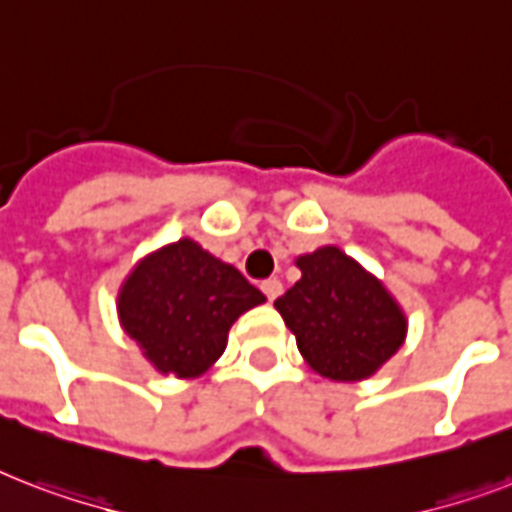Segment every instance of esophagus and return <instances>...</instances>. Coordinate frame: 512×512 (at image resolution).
I'll return each instance as SVG.
<instances>
[{
    "mask_svg": "<svg viewBox=\"0 0 512 512\" xmlns=\"http://www.w3.org/2000/svg\"><path fill=\"white\" fill-rule=\"evenodd\" d=\"M263 292H265V297H268V300H276V297L284 292V287H281L279 279H268V281H263Z\"/></svg>",
    "mask_w": 512,
    "mask_h": 512,
    "instance_id": "34e87169",
    "label": "esophagus"
}]
</instances>
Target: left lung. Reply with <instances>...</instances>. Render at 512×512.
Listing matches in <instances>:
<instances>
[{"instance_id":"8db88e82","label":"left lung","mask_w":512,"mask_h":512,"mask_svg":"<svg viewBox=\"0 0 512 512\" xmlns=\"http://www.w3.org/2000/svg\"><path fill=\"white\" fill-rule=\"evenodd\" d=\"M303 279L276 300L305 361L329 380L374 374L404 342L406 319L380 281L337 247L297 260Z\"/></svg>"}]
</instances>
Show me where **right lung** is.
Returning a JSON list of instances; mask_svg holds the SVG:
<instances>
[{"label":"right lung","mask_w":512,"mask_h":512,"mask_svg":"<svg viewBox=\"0 0 512 512\" xmlns=\"http://www.w3.org/2000/svg\"><path fill=\"white\" fill-rule=\"evenodd\" d=\"M260 303L263 292L233 265L180 239L130 273L119 316L159 372L196 377L220 358L233 321Z\"/></svg>","instance_id":"1"}]
</instances>
